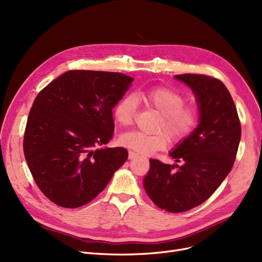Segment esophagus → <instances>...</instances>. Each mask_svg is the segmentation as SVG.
Here are the masks:
<instances>
[{
  "mask_svg": "<svg viewBox=\"0 0 262 262\" xmlns=\"http://www.w3.org/2000/svg\"><path fill=\"white\" fill-rule=\"evenodd\" d=\"M138 156H139V155L137 154V153H135V152H133V150H129V152H128V158H129V159L137 158Z\"/></svg>",
  "mask_w": 262,
  "mask_h": 262,
  "instance_id": "1",
  "label": "esophagus"
}]
</instances>
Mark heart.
I'll use <instances>...</instances> for the list:
<instances>
[{
    "label": "heart",
    "instance_id": "1",
    "mask_svg": "<svg viewBox=\"0 0 262 262\" xmlns=\"http://www.w3.org/2000/svg\"><path fill=\"white\" fill-rule=\"evenodd\" d=\"M138 101L161 115L157 130L164 132L173 142H181L186 139L196 126L199 120L196 110L192 107H185L184 95L163 87L140 90L136 95L123 96L114 108L115 120L121 126L132 125ZM165 135L163 133L147 135L141 132H128L120 137L119 142L137 153L150 155L167 147L169 140Z\"/></svg>",
    "mask_w": 262,
    "mask_h": 262
}]
</instances>
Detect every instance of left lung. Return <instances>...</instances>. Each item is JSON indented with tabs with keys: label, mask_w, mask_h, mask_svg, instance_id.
<instances>
[{
	"label": "left lung",
	"mask_w": 262,
	"mask_h": 262,
	"mask_svg": "<svg viewBox=\"0 0 262 262\" xmlns=\"http://www.w3.org/2000/svg\"><path fill=\"white\" fill-rule=\"evenodd\" d=\"M195 96L199 124L170 150L178 164L149 159L143 178L148 198L169 212L190 210L209 199L230 172L241 139L235 103L221 80L201 74H180Z\"/></svg>",
	"instance_id": "obj_1"
}]
</instances>
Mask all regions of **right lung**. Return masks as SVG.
Listing matches in <instances>:
<instances>
[{
	"instance_id": "1",
	"label": "right lung",
	"mask_w": 262,
	"mask_h": 262,
	"mask_svg": "<svg viewBox=\"0 0 262 262\" xmlns=\"http://www.w3.org/2000/svg\"><path fill=\"white\" fill-rule=\"evenodd\" d=\"M134 78L115 72L68 71L34 101L24 156L34 180L53 203L77 208L105 189L128 157L113 138V109Z\"/></svg>"
}]
</instances>
